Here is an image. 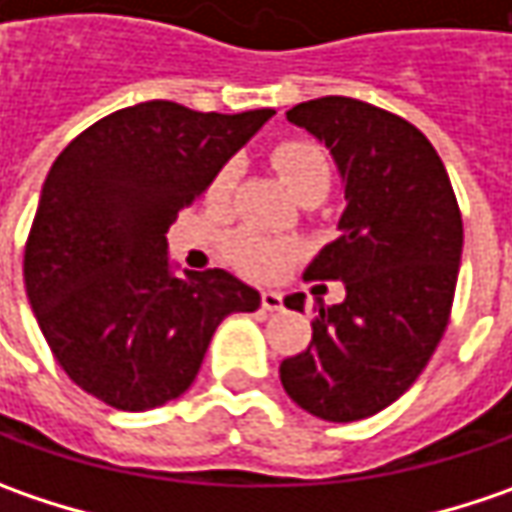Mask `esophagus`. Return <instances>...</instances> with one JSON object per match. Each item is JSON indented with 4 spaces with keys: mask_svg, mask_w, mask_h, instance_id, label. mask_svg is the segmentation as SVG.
Listing matches in <instances>:
<instances>
[{
    "mask_svg": "<svg viewBox=\"0 0 512 512\" xmlns=\"http://www.w3.org/2000/svg\"><path fill=\"white\" fill-rule=\"evenodd\" d=\"M260 306H263L266 312H278L280 306H283V295H280V292H272V289H266V292H260Z\"/></svg>",
    "mask_w": 512,
    "mask_h": 512,
    "instance_id": "obj_1",
    "label": "esophagus"
}]
</instances>
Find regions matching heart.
Listing matches in <instances>:
<instances>
[{"label": "heart", "instance_id": "1", "mask_svg": "<svg viewBox=\"0 0 512 512\" xmlns=\"http://www.w3.org/2000/svg\"><path fill=\"white\" fill-rule=\"evenodd\" d=\"M272 163L283 177V183L292 189L295 197H312L318 194L323 197L332 183V160L323 151L321 145L312 140H286V143L275 145L272 151ZM240 177V160H226L217 168L209 186V200L212 203H226L232 197L234 186ZM295 255L292 243L283 240H272L266 234L255 232V229H240L232 234L229 240V257L234 263L249 272V275H275L280 266Z\"/></svg>", "mask_w": 512, "mask_h": 512}]
</instances>
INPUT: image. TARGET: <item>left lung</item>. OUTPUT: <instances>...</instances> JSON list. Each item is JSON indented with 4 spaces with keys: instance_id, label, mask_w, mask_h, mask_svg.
<instances>
[{
    "instance_id": "obj_1",
    "label": "left lung",
    "mask_w": 512,
    "mask_h": 512,
    "mask_svg": "<svg viewBox=\"0 0 512 512\" xmlns=\"http://www.w3.org/2000/svg\"><path fill=\"white\" fill-rule=\"evenodd\" d=\"M286 120L321 140L341 174L338 240L306 278L341 280L318 306L312 344L280 364V384L323 421H361L398 401L441 341L461 263V214L433 143L407 120L352 97L295 105ZM306 295H289L303 312Z\"/></svg>"
}]
</instances>
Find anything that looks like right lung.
Returning <instances> with one entry per match:
<instances>
[{"label": "right lung", "mask_w": 512, "mask_h": 512, "mask_svg": "<svg viewBox=\"0 0 512 512\" xmlns=\"http://www.w3.org/2000/svg\"><path fill=\"white\" fill-rule=\"evenodd\" d=\"M272 117L140 102L56 157L25 246V292L59 367L102 404L143 412L180 398L220 321L260 306L223 269L177 275L166 234Z\"/></svg>", "instance_id": "add662e5"}]
</instances>
